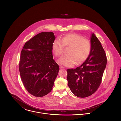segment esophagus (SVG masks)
Listing matches in <instances>:
<instances>
[{
    "mask_svg": "<svg viewBox=\"0 0 121 121\" xmlns=\"http://www.w3.org/2000/svg\"><path fill=\"white\" fill-rule=\"evenodd\" d=\"M60 69H64V68L60 66Z\"/></svg>",
    "mask_w": 121,
    "mask_h": 121,
    "instance_id": "1",
    "label": "esophagus"
}]
</instances>
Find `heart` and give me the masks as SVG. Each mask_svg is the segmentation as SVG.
<instances>
[{"instance_id": "heart-1", "label": "heart", "mask_w": 121, "mask_h": 121, "mask_svg": "<svg viewBox=\"0 0 121 121\" xmlns=\"http://www.w3.org/2000/svg\"><path fill=\"white\" fill-rule=\"evenodd\" d=\"M64 47L69 48L68 55L62 56L59 60L60 65L71 67L76 62L79 65L84 62L88 57L91 50L90 42L82 36L75 34L66 35L54 40L52 44V51L56 57L62 54Z\"/></svg>"}]
</instances>
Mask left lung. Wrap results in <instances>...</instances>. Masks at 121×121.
I'll return each mask as SVG.
<instances>
[{
    "instance_id": "1",
    "label": "left lung",
    "mask_w": 121,
    "mask_h": 121,
    "mask_svg": "<svg viewBox=\"0 0 121 121\" xmlns=\"http://www.w3.org/2000/svg\"><path fill=\"white\" fill-rule=\"evenodd\" d=\"M90 43L91 50L86 60L76 69L67 70L68 86L78 97H86L97 90L107 64L105 51L94 33L90 37Z\"/></svg>"
}]
</instances>
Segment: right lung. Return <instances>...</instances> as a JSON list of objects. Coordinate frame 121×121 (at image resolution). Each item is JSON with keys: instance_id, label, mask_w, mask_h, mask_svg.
<instances>
[{"instance_id": "obj_1", "label": "right lung", "mask_w": 121, "mask_h": 121, "mask_svg": "<svg viewBox=\"0 0 121 121\" xmlns=\"http://www.w3.org/2000/svg\"><path fill=\"white\" fill-rule=\"evenodd\" d=\"M55 39L53 33H40L26 42L21 52V79L27 91L35 97L50 93L58 74L59 66L52 54Z\"/></svg>"}]
</instances>
